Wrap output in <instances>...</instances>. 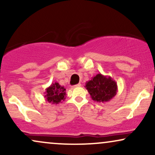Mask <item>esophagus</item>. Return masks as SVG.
<instances>
[{
	"label": "esophagus",
	"mask_w": 155,
	"mask_h": 155,
	"mask_svg": "<svg viewBox=\"0 0 155 155\" xmlns=\"http://www.w3.org/2000/svg\"><path fill=\"white\" fill-rule=\"evenodd\" d=\"M80 86H81V84L79 83V84H77L74 85V87H80Z\"/></svg>",
	"instance_id": "1"
}]
</instances>
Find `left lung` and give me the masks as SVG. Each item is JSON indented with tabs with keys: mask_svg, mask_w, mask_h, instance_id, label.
<instances>
[{
	"mask_svg": "<svg viewBox=\"0 0 155 155\" xmlns=\"http://www.w3.org/2000/svg\"><path fill=\"white\" fill-rule=\"evenodd\" d=\"M85 87L92 99L97 102H108L117 92V84L111 76H104L99 73L91 80L87 81Z\"/></svg>",
	"mask_w": 155,
	"mask_h": 155,
	"instance_id": "left-lung-1",
	"label": "left lung"
}]
</instances>
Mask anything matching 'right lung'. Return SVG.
I'll return each instance as SVG.
<instances>
[{"instance_id": "1", "label": "right lung", "mask_w": 155, "mask_h": 155, "mask_svg": "<svg viewBox=\"0 0 155 155\" xmlns=\"http://www.w3.org/2000/svg\"><path fill=\"white\" fill-rule=\"evenodd\" d=\"M64 86L60 85L59 83H52L44 92V97L47 102L52 104H59L65 101L66 97V92Z\"/></svg>"}]
</instances>
